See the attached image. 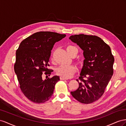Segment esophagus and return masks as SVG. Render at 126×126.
Instances as JSON below:
<instances>
[{
    "label": "esophagus",
    "instance_id": "obj_1",
    "mask_svg": "<svg viewBox=\"0 0 126 126\" xmlns=\"http://www.w3.org/2000/svg\"><path fill=\"white\" fill-rule=\"evenodd\" d=\"M60 79L61 80H67V78H64V77H60Z\"/></svg>",
    "mask_w": 126,
    "mask_h": 126
}]
</instances>
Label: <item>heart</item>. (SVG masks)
I'll return each mask as SVG.
<instances>
[{"label": "heart", "instance_id": "b5f03b06", "mask_svg": "<svg viewBox=\"0 0 126 126\" xmlns=\"http://www.w3.org/2000/svg\"><path fill=\"white\" fill-rule=\"evenodd\" d=\"M75 48L72 45H69L67 46L66 49L70 54L71 49ZM77 71V68L73 65H60L56 70V73L60 76L65 78H69L71 77Z\"/></svg>", "mask_w": 126, "mask_h": 126}]
</instances>
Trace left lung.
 Wrapping results in <instances>:
<instances>
[{
	"label": "left lung",
	"mask_w": 126,
	"mask_h": 126,
	"mask_svg": "<svg viewBox=\"0 0 126 126\" xmlns=\"http://www.w3.org/2000/svg\"><path fill=\"white\" fill-rule=\"evenodd\" d=\"M69 39L83 51V62L77 90L71 92L79 102L89 104L99 99L113 73L114 57L110 46L95 35H72Z\"/></svg>",
	"instance_id": "8db88e82"
}]
</instances>
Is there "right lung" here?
<instances>
[{
  "mask_svg": "<svg viewBox=\"0 0 126 126\" xmlns=\"http://www.w3.org/2000/svg\"><path fill=\"white\" fill-rule=\"evenodd\" d=\"M66 36L52 32H39L27 37L20 43L16 53L14 70L21 92L30 101L42 103L51 98L59 76L42 80L45 72L47 77L51 74L49 60L55 43Z\"/></svg>",
  "mask_w": 126,
  "mask_h": 126,
  "instance_id": "obj_1",
  "label": "right lung"
}]
</instances>
